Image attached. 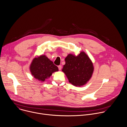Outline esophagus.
<instances>
[{"label":"esophagus","mask_w":127,"mask_h":127,"mask_svg":"<svg viewBox=\"0 0 127 127\" xmlns=\"http://www.w3.org/2000/svg\"><path fill=\"white\" fill-rule=\"evenodd\" d=\"M58 69H59V70H61V69H62V66H61V65H59V66H58Z\"/></svg>","instance_id":"34e87169"}]
</instances>
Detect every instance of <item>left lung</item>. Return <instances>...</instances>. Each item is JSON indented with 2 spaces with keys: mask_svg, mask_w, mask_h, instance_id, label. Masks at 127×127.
I'll return each instance as SVG.
<instances>
[{
  "mask_svg": "<svg viewBox=\"0 0 127 127\" xmlns=\"http://www.w3.org/2000/svg\"><path fill=\"white\" fill-rule=\"evenodd\" d=\"M65 60V64L62 71L72 85L81 86L89 81L93 74L94 67L85 52H81L77 56L69 54Z\"/></svg>",
  "mask_w": 127,
  "mask_h": 127,
  "instance_id": "8db88e82",
  "label": "left lung"
}]
</instances>
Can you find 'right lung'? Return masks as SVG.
Segmentation results:
<instances>
[{"instance_id":"obj_1","label":"right lung","mask_w":127,"mask_h":127,"mask_svg":"<svg viewBox=\"0 0 127 127\" xmlns=\"http://www.w3.org/2000/svg\"><path fill=\"white\" fill-rule=\"evenodd\" d=\"M30 70L31 74L35 79L44 82L53 72L58 71V68L45 55H41L33 60Z\"/></svg>"}]
</instances>
